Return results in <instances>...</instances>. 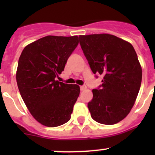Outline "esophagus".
Instances as JSON below:
<instances>
[{"label":"esophagus","instance_id":"1","mask_svg":"<svg viewBox=\"0 0 155 155\" xmlns=\"http://www.w3.org/2000/svg\"><path fill=\"white\" fill-rule=\"evenodd\" d=\"M86 88H87L86 85H82V86H80V90L81 91H84V90H85Z\"/></svg>","mask_w":155,"mask_h":155}]
</instances>
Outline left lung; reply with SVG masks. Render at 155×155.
Returning a JSON list of instances; mask_svg holds the SVG:
<instances>
[{"label":"left lung","mask_w":155,"mask_h":155,"mask_svg":"<svg viewBox=\"0 0 155 155\" xmlns=\"http://www.w3.org/2000/svg\"><path fill=\"white\" fill-rule=\"evenodd\" d=\"M79 43L94 74L104 76L87 104L91 116L103 124H116L130 113L142 82V68L127 41L109 34L79 36Z\"/></svg>","instance_id":"8db88e82"}]
</instances>
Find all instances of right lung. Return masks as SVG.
<instances>
[{
    "label": "right lung",
    "instance_id": "1",
    "mask_svg": "<svg viewBox=\"0 0 155 155\" xmlns=\"http://www.w3.org/2000/svg\"><path fill=\"white\" fill-rule=\"evenodd\" d=\"M79 43L78 36H46L26 46L16 70L20 94L32 116L54 127L68 122L80 92L79 85L55 80Z\"/></svg>",
    "mask_w": 155,
    "mask_h": 155
}]
</instances>
